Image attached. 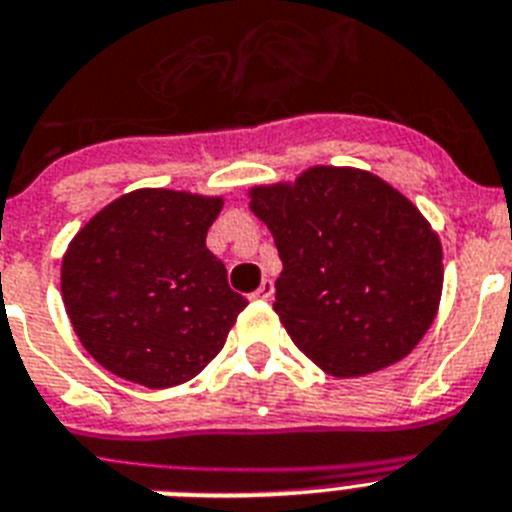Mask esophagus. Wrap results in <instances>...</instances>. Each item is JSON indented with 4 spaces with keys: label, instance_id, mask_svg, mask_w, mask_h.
Returning a JSON list of instances; mask_svg holds the SVG:
<instances>
[{
    "label": "esophagus",
    "instance_id": "1",
    "mask_svg": "<svg viewBox=\"0 0 512 512\" xmlns=\"http://www.w3.org/2000/svg\"><path fill=\"white\" fill-rule=\"evenodd\" d=\"M273 294H276V286H273V281H270V278H265V281L260 283V289L252 294V299H260V302H270V299H273Z\"/></svg>",
    "mask_w": 512,
    "mask_h": 512
}]
</instances>
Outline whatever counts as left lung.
<instances>
[{"instance_id": "1", "label": "left lung", "mask_w": 512, "mask_h": 512, "mask_svg": "<svg viewBox=\"0 0 512 512\" xmlns=\"http://www.w3.org/2000/svg\"><path fill=\"white\" fill-rule=\"evenodd\" d=\"M283 270L276 315L322 372L362 377L401 362L440 307L442 247L409 197L349 166L249 190Z\"/></svg>"}]
</instances>
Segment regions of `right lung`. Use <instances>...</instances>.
<instances>
[{
  "label": "right lung",
  "instance_id": "1",
  "mask_svg": "<svg viewBox=\"0 0 512 512\" xmlns=\"http://www.w3.org/2000/svg\"><path fill=\"white\" fill-rule=\"evenodd\" d=\"M223 197L135 190L77 231L62 257V299L103 369L171 388L200 375L247 307L205 236Z\"/></svg>",
  "mask_w": 512,
  "mask_h": 512
}]
</instances>
